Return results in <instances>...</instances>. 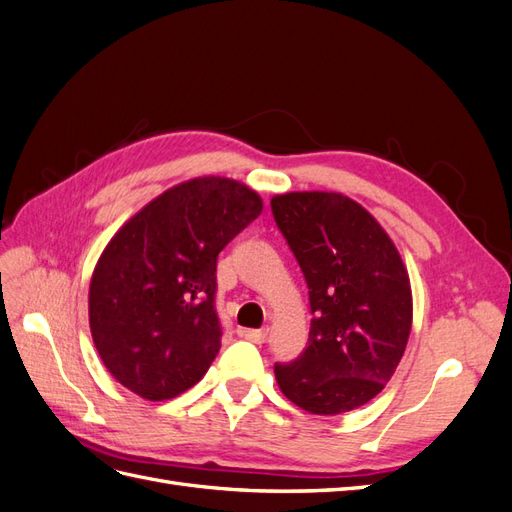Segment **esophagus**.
I'll use <instances>...</instances> for the list:
<instances>
[{"mask_svg": "<svg viewBox=\"0 0 512 512\" xmlns=\"http://www.w3.org/2000/svg\"><path fill=\"white\" fill-rule=\"evenodd\" d=\"M239 335L247 339V342L262 344L267 339V329H239Z\"/></svg>", "mask_w": 512, "mask_h": 512, "instance_id": "esophagus-1", "label": "esophagus"}]
</instances>
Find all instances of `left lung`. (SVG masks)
<instances>
[{
    "instance_id": "8db88e82",
    "label": "left lung",
    "mask_w": 512,
    "mask_h": 512,
    "mask_svg": "<svg viewBox=\"0 0 512 512\" xmlns=\"http://www.w3.org/2000/svg\"><path fill=\"white\" fill-rule=\"evenodd\" d=\"M271 211L309 288L307 348L275 365L299 408L333 416L365 406L395 374L412 329V288L395 243L356 200L288 192Z\"/></svg>"
}]
</instances>
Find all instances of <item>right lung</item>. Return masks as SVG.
I'll return each mask as SVG.
<instances>
[{"instance_id": "obj_1", "label": "right lung", "mask_w": 512, "mask_h": 512, "mask_svg": "<svg viewBox=\"0 0 512 512\" xmlns=\"http://www.w3.org/2000/svg\"><path fill=\"white\" fill-rule=\"evenodd\" d=\"M262 198L226 177L183 181L123 224L89 284V329L111 376L149 401L181 395L222 346L218 254Z\"/></svg>"}]
</instances>
